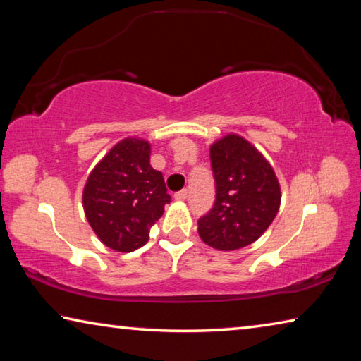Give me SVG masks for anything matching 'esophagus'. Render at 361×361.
I'll use <instances>...</instances> for the list:
<instances>
[{"instance_id":"1","label":"esophagus","mask_w":361,"mask_h":361,"mask_svg":"<svg viewBox=\"0 0 361 361\" xmlns=\"http://www.w3.org/2000/svg\"><path fill=\"white\" fill-rule=\"evenodd\" d=\"M188 197V189H181V191L175 192V199L176 200H185Z\"/></svg>"}]
</instances>
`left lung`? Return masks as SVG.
<instances>
[{
  "label": "left lung",
  "instance_id": "8db88e82",
  "mask_svg": "<svg viewBox=\"0 0 361 361\" xmlns=\"http://www.w3.org/2000/svg\"><path fill=\"white\" fill-rule=\"evenodd\" d=\"M216 183L213 209L197 221L207 245L232 252L264 234L276 218L282 194L267 159L237 133H228L210 146Z\"/></svg>",
  "mask_w": 361,
  "mask_h": 361
}]
</instances>
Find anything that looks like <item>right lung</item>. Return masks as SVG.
<instances>
[{
	"label": "right lung",
	"mask_w": 361,
	"mask_h": 361,
	"mask_svg": "<svg viewBox=\"0 0 361 361\" xmlns=\"http://www.w3.org/2000/svg\"><path fill=\"white\" fill-rule=\"evenodd\" d=\"M149 156V142L127 137L106 152L85 181V218L103 245L116 252L143 247L170 202L164 176L151 167Z\"/></svg>",
	"instance_id": "add662e5"
}]
</instances>
